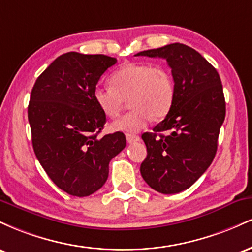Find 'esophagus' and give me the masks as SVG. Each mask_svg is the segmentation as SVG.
<instances>
[{"instance_id":"esophagus-1","label":"esophagus","mask_w":252,"mask_h":252,"mask_svg":"<svg viewBox=\"0 0 252 252\" xmlns=\"http://www.w3.org/2000/svg\"><path fill=\"white\" fill-rule=\"evenodd\" d=\"M126 142H128V143H135V142H137V141H140L141 137L138 135L126 134Z\"/></svg>"}]
</instances>
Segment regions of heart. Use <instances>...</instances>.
I'll return each instance as SVG.
<instances>
[{"label": "heart", "instance_id": "obj_1", "mask_svg": "<svg viewBox=\"0 0 252 252\" xmlns=\"http://www.w3.org/2000/svg\"><path fill=\"white\" fill-rule=\"evenodd\" d=\"M110 86H96L94 99L108 117H117L128 99L131 110L110 124L112 131L137 132L152 118L168 115L175 98L172 73L162 65L129 63L118 67L109 78Z\"/></svg>", "mask_w": 252, "mask_h": 252}]
</instances>
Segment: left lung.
<instances>
[{
	"label": "left lung",
	"mask_w": 252,
	"mask_h": 252,
	"mask_svg": "<svg viewBox=\"0 0 252 252\" xmlns=\"http://www.w3.org/2000/svg\"><path fill=\"white\" fill-rule=\"evenodd\" d=\"M135 56L163 58L172 68L175 98L166 118L144 132V181L162 194L192 186L215 158L225 120V98L218 72L195 50L170 43Z\"/></svg>",
	"instance_id": "8db88e82"
}]
</instances>
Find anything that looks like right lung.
I'll use <instances>...</instances> for the list:
<instances>
[{"mask_svg": "<svg viewBox=\"0 0 252 252\" xmlns=\"http://www.w3.org/2000/svg\"><path fill=\"white\" fill-rule=\"evenodd\" d=\"M104 54L68 52L34 84L28 105L37 160L63 192L88 196L105 184L109 162L126 147L123 132L98 137L106 116L94 99L102 74L116 63Z\"/></svg>", "mask_w": 252, "mask_h": 252, "instance_id": "1", "label": "right lung"}]
</instances>
